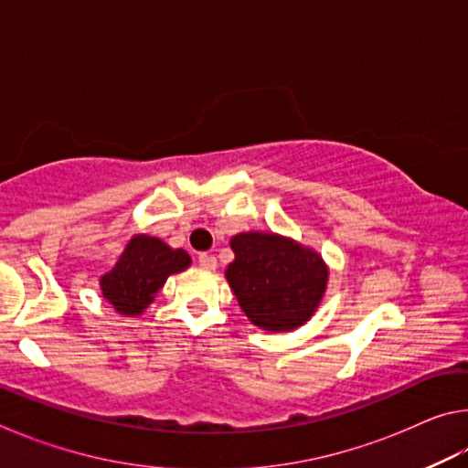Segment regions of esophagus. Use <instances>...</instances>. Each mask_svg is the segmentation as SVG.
<instances>
[{"label":"esophagus","mask_w":468,"mask_h":468,"mask_svg":"<svg viewBox=\"0 0 468 468\" xmlns=\"http://www.w3.org/2000/svg\"><path fill=\"white\" fill-rule=\"evenodd\" d=\"M197 262H200V266L206 268V271H215L217 268V258L212 256V253H200V256H197Z\"/></svg>","instance_id":"34e87169"}]
</instances>
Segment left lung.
<instances>
[{
  "label": "left lung",
  "instance_id": "obj_1",
  "mask_svg": "<svg viewBox=\"0 0 468 468\" xmlns=\"http://www.w3.org/2000/svg\"><path fill=\"white\" fill-rule=\"evenodd\" d=\"M225 276L253 326L289 332L312 318L326 292L328 266L318 251L276 233H239Z\"/></svg>",
  "mask_w": 468,
  "mask_h": 468
}]
</instances>
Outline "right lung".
<instances>
[{"label": "right lung", "mask_w": 468, "mask_h": 468, "mask_svg": "<svg viewBox=\"0 0 468 468\" xmlns=\"http://www.w3.org/2000/svg\"><path fill=\"white\" fill-rule=\"evenodd\" d=\"M192 264L186 250H173L150 235H133L117 264L101 276V291L122 315H140L171 274Z\"/></svg>", "instance_id": "right-lung-1"}]
</instances>
